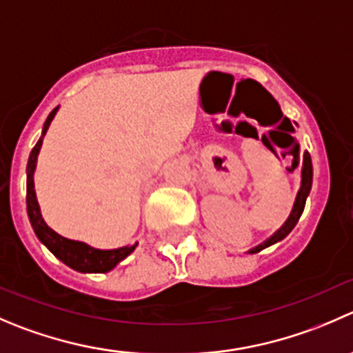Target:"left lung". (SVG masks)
Masks as SVG:
<instances>
[{
  "label": "left lung",
  "instance_id": "obj_1",
  "mask_svg": "<svg viewBox=\"0 0 353 353\" xmlns=\"http://www.w3.org/2000/svg\"><path fill=\"white\" fill-rule=\"evenodd\" d=\"M290 124H292V122H290ZM295 163L299 165V160H295ZM310 188H312V160H310L309 152H305L303 153V159H302V186H300L299 194H296L295 205H293V210H292V214H290L288 221H286L285 224L281 225V229H278V231H276L271 238L265 239V241L260 243L259 246H255V248L250 250V253H256V252H260V250L268 248V246L281 241L283 238H286V236L292 232V229L295 228L296 222H299V219H300V215H302L303 208H305V201H307V196H309V193H310Z\"/></svg>",
  "mask_w": 353,
  "mask_h": 353
}]
</instances>
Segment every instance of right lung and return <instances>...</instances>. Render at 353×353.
Segmentation results:
<instances>
[{
    "label": "right lung",
    "instance_id": "add662e5",
    "mask_svg": "<svg viewBox=\"0 0 353 353\" xmlns=\"http://www.w3.org/2000/svg\"><path fill=\"white\" fill-rule=\"evenodd\" d=\"M58 107L48 115L46 122L43 128V136L46 134L48 128H50L51 121H53L54 114H57ZM43 136L36 146L32 148L29 155V163H27V214H29V221L32 224L34 232L39 238L43 245L53 253L57 259L67 263L68 268L75 269L81 272H108L117 265L121 260H124L129 253L134 252L138 243L129 246H122V248L115 250H98L93 246L85 245L82 241H74V239H67L54 232L53 229L48 228L46 222L43 221L39 212V205L36 200V191H34V169H36L37 153H39L41 145H43Z\"/></svg>",
    "mask_w": 353,
    "mask_h": 353
}]
</instances>
